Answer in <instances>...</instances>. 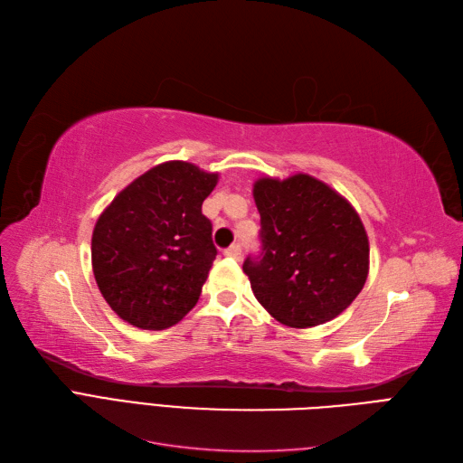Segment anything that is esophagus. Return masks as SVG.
I'll return each instance as SVG.
<instances>
[{"mask_svg": "<svg viewBox=\"0 0 463 463\" xmlns=\"http://www.w3.org/2000/svg\"><path fill=\"white\" fill-rule=\"evenodd\" d=\"M225 256H227V258H232V260H241V256H242L241 244H232L231 248H227V250H225Z\"/></svg>", "mask_w": 463, "mask_h": 463, "instance_id": "34e87169", "label": "esophagus"}]
</instances>
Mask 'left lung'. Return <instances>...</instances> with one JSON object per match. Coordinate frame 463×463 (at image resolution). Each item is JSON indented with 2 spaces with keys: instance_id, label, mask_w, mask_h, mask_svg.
Masks as SVG:
<instances>
[{
  "instance_id": "obj_1",
  "label": "left lung",
  "mask_w": 463,
  "mask_h": 463,
  "mask_svg": "<svg viewBox=\"0 0 463 463\" xmlns=\"http://www.w3.org/2000/svg\"><path fill=\"white\" fill-rule=\"evenodd\" d=\"M261 253L242 269L253 296L282 325H323L362 292L369 273L364 222L346 198L304 173L253 183Z\"/></svg>"
}]
</instances>
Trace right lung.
Instances as JSON below:
<instances>
[{
  "label": "right lung",
  "instance_id": "obj_1",
  "mask_svg": "<svg viewBox=\"0 0 463 463\" xmlns=\"http://www.w3.org/2000/svg\"><path fill=\"white\" fill-rule=\"evenodd\" d=\"M217 181V173L194 163L167 161L103 210L92 234V269L123 321L163 331L196 306L217 256L212 221L202 213Z\"/></svg>",
  "mask_w": 463,
  "mask_h": 463
}]
</instances>
